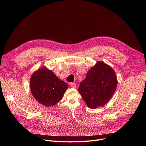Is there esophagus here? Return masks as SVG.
<instances>
[{
  "label": "esophagus",
  "instance_id": "34e87169",
  "mask_svg": "<svg viewBox=\"0 0 146 146\" xmlns=\"http://www.w3.org/2000/svg\"><path fill=\"white\" fill-rule=\"evenodd\" d=\"M70 86L72 88H76V85L75 83H74V82L70 83Z\"/></svg>",
  "mask_w": 146,
  "mask_h": 146
}]
</instances>
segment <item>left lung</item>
<instances>
[{
  "instance_id": "8db88e82",
  "label": "left lung",
  "mask_w": 146,
  "mask_h": 146,
  "mask_svg": "<svg viewBox=\"0 0 146 146\" xmlns=\"http://www.w3.org/2000/svg\"><path fill=\"white\" fill-rule=\"evenodd\" d=\"M117 79L114 70L102 61L88 72L78 91L88 108L95 109L109 102L115 91Z\"/></svg>"
}]
</instances>
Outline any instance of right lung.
<instances>
[{
  "mask_svg": "<svg viewBox=\"0 0 146 146\" xmlns=\"http://www.w3.org/2000/svg\"><path fill=\"white\" fill-rule=\"evenodd\" d=\"M30 88L32 95L38 103L51 107L62 99L68 86L51 70L43 67L31 76Z\"/></svg>",
  "mask_w": 146,
  "mask_h": 146,
  "instance_id": "1",
  "label": "right lung"
}]
</instances>
